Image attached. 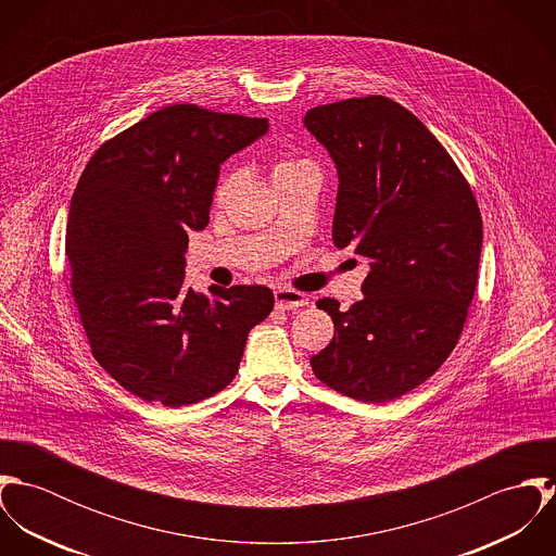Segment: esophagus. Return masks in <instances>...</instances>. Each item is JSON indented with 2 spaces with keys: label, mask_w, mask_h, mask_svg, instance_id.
<instances>
[{
  "label": "esophagus",
  "mask_w": 556,
  "mask_h": 556,
  "mask_svg": "<svg viewBox=\"0 0 556 556\" xmlns=\"http://www.w3.org/2000/svg\"><path fill=\"white\" fill-rule=\"evenodd\" d=\"M274 298H276V306L280 311H295V308L311 304V300L304 293L293 291V289H276Z\"/></svg>",
  "instance_id": "obj_1"
}]
</instances>
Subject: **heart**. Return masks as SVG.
<instances>
[{"mask_svg":"<svg viewBox=\"0 0 556 556\" xmlns=\"http://www.w3.org/2000/svg\"><path fill=\"white\" fill-rule=\"evenodd\" d=\"M306 164H308V162H304V160H278L276 166H274V177H276V175H282V173H289V170H295V168L306 166ZM233 184H236V175H233V173L223 175L220 181H218V186H216V201H223V199L229 194V190L233 188Z\"/></svg>","mask_w":556,"mask_h":556,"instance_id":"heart-1","label":"heart"}]
</instances>
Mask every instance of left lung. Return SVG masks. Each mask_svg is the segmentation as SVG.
Listing matches in <instances>:
<instances>
[{"mask_svg":"<svg viewBox=\"0 0 556 556\" xmlns=\"http://www.w3.org/2000/svg\"><path fill=\"white\" fill-rule=\"evenodd\" d=\"M304 126L338 173L331 238L368 258L362 302L340 311L311 357L318 381L362 402L415 390L454 351L476 293L481 216L456 162L386 96L315 106Z\"/></svg>","mask_w":556,"mask_h":556,"instance_id":"8db88e82","label":"left lung"}]
</instances>
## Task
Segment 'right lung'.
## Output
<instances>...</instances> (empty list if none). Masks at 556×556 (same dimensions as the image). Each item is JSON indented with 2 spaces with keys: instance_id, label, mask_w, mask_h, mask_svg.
Returning a JSON list of instances; mask_svg holds the SVG:
<instances>
[{
  "instance_id": "right-lung-1",
  "label": "right lung",
  "mask_w": 556,
  "mask_h": 556,
  "mask_svg": "<svg viewBox=\"0 0 556 556\" xmlns=\"http://www.w3.org/2000/svg\"><path fill=\"white\" fill-rule=\"evenodd\" d=\"M267 119L173 104L106 141L71 201L66 256L96 362L164 406L214 396L238 375L245 338L274 308L267 287H186L188 231H203L220 164Z\"/></svg>"
}]
</instances>
